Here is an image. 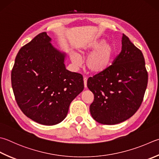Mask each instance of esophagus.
Listing matches in <instances>:
<instances>
[{
    "label": "esophagus",
    "mask_w": 159,
    "mask_h": 159,
    "mask_svg": "<svg viewBox=\"0 0 159 159\" xmlns=\"http://www.w3.org/2000/svg\"><path fill=\"white\" fill-rule=\"evenodd\" d=\"M84 84L85 89L87 88V78L86 77H84Z\"/></svg>",
    "instance_id": "obj_1"
}]
</instances>
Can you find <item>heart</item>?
I'll use <instances>...</instances> for the list:
<instances>
[{
    "mask_svg": "<svg viewBox=\"0 0 159 159\" xmlns=\"http://www.w3.org/2000/svg\"><path fill=\"white\" fill-rule=\"evenodd\" d=\"M78 52L80 55L91 52L86 58L85 66L91 73H101L109 68L114 57L116 48L112 43L104 42L103 39H92L82 44L78 48ZM70 59L75 65L80 64L78 54L72 52Z\"/></svg>",
    "mask_w": 159,
    "mask_h": 159,
    "instance_id": "heart-1",
    "label": "heart"
}]
</instances>
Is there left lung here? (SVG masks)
<instances>
[{
    "label": "left lung",
    "instance_id": "8db88e82",
    "mask_svg": "<svg viewBox=\"0 0 159 159\" xmlns=\"http://www.w3.org/2000/svg\"><path fill=\"white\" fill-rule=\"evenodd\" d=\"M148 81L142 52L122 34V50L112 65L88 79L94 95L90 105L93 118L103 125H116L131 118L142 103Z\"/></svg>",
    "mask_w": 159,
    "mask_h": 159
}]
</instances>
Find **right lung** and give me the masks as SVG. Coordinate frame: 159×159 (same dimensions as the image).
<instances>
[{"label": "right lung", "instance_id": "add662e5", "mask_svg": "<svg viewBox=\"0 0 159 159\" xmlns=\"http://www.w3.org/2000/svg\"><path fill=\"white\" fill-rule=\"evenodd\" d=\"M42 32L23 46L15 59L11 80L20 110L32 120L54 125L66 117L69 106L84 90L81 74L66 69V54Z\"/></svg>", "mask_w": 159, "mask_h": 159}]
</instances>
